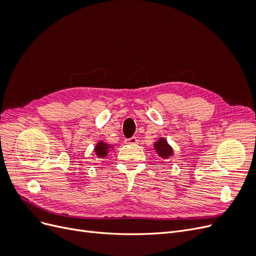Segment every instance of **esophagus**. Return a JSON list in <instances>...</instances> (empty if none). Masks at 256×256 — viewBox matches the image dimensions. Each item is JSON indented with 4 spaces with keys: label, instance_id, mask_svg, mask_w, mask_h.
I'll use <instances>...</instances> for the list:
<instances>
[{
    "label": "esophagus",
    "instance_id": "esophagus-1",
    "mask_svg": "<svg viewBox=\"0 0 256 256\" xmlns=\"http://www.w3.org/2000/svg\"><path fill=\"white\" fill-rule=\"evenodd\" d=\"M138 143V138L136 136H132L130 138H126L125 144H136Z\"/></svg>",
    "mask_w": 256,
    "mask_h": 256
}]
</instances>
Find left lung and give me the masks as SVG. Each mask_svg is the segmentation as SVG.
<instances>
[{"mask_svg":"<svg viewBox=\"0 0 256 256\" xmlns=\"http://www.w3.org/2000/svg\"><path fill=\"white\" fill-rule=\"evenodd\" d=\"M154 150H156L158 156L164 159H168L173 154V148L168 145V141L164 138H160L159 140L154 144Z\"/></svg>","mask_w":256,"mask_h":256,"instance_id":"8db88e82","label":"left lung"}]
</instances>
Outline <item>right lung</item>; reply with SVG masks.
Masks as SVG:
<instances>
[{
	"label": "right lung",
	"instance_id": "obj_1",
	"mask_svg": "<svg viewBox=\"0 0 256 256\" xmlns=\"http://www.w3.org/2000/svg\"><path fill=\"white\" fill-rule=\"evenodd\" d=\"M110 148H111L110 145H108V144H106L104 142L100 141V142H98V144L96 145L94 150H95V152H96L98 158H104V157L106 156V154H109Z\"/></svg>",
	"mask_w": 256,
	"mask_h": 256
}]
</instances>
